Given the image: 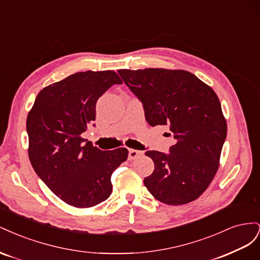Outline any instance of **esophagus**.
Returning a JSON list of instances; mask_svg holds the SVG:
<instances>
[{"mask_svg": "<svg viewBox=\"0 0 260 260\" xmlns=\"http://www.w3.org/2000/svg\"><path fill=\"white\" fill-rule=\"evenodd\" d=\"M143 152L141 151H137V149H129V155H128V159L129 160H133L137 159L140 155H142Z\"/></svg>", "mask_w": 260, "mask_h": 260, "instance_id": "34e87169", "label": "esophagus"}]
</instances>
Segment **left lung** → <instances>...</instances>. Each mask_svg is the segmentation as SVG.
<instances>
[{"label":"left lung","mask_w":260,"mask_h":260,"mask_svg":"<svg viewBox=\"0 0 260 260\" xmlns=\"http://www.w3.org/2000/svg\"><path fill=\"white\" fill-rule=\"evenodd\" d=\"M125 85L142 102L149 125H168L169 153L147 151L155 165L144 184L156 200L183 205L203 194L219 167L226 122L215 91L185 70L120 69ZM170 136V133H169Z\"/></svg>","instance_id":"left-lung-1"}]
</instances>
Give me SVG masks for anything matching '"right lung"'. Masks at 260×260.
I'll use <instances>...</instances> for the list:
<instances>
[{
  "instance_id": "obj_1",
  "label": "right lung",
  "mask_w": 260,
  "mask_h": 260,
  "mask_svg": "<svg viewBox=\"0 0 260 260\" xmlns=\"http://www.w3.org/2000/svg\"><path fill=\"white\" fill-rule=\"evenodd\" d=\"M121 83L113 70L70 75L39 92L28 114L30 162L68 205L88 208L106 201L112 194L114 170L128 158L127 148L102 151L82 138L95 120L99 98Z\"/></svg>"
}]
</instances>
